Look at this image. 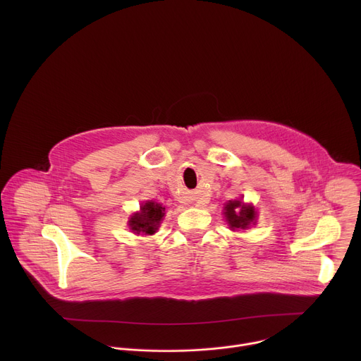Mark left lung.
I'll return each instance as SVG.
<instances>
[{"label":"left lung","instance_id":"1","mask_svg":"<svg viewBox=\"0 0 361 361\" xmlns=\"http://www.w3.org/2000/svg\"><path fill=\"white\" fill-rule=\"evenodd\" d=\"M226 219L231 228H247L255 219L254 207L244 205L241 201H230L224 207Z\"/></svg>","mask_w":361,"mask_h":361}]
</instances>
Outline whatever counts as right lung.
I'll list each match as a JSON object with an SVG mask.
<instances>
[{"instance_id":"1","label":"right lung","mask_w":361,"mask_h":361,"mask_svg":"<svg viewBox=\"0 0 361 361\" xmlns=\"http://www.w3.org/2000/svg\"><path fill=\"white\" fill-rule=\"evenodd\" d=\"M166 209L161 204H157L154 201H147L140 213H135L131 220L128 221V226L131 230L137 234L144 233V234H154L160 224V221L164 217Z\"/></svg>"}]
</instances>
